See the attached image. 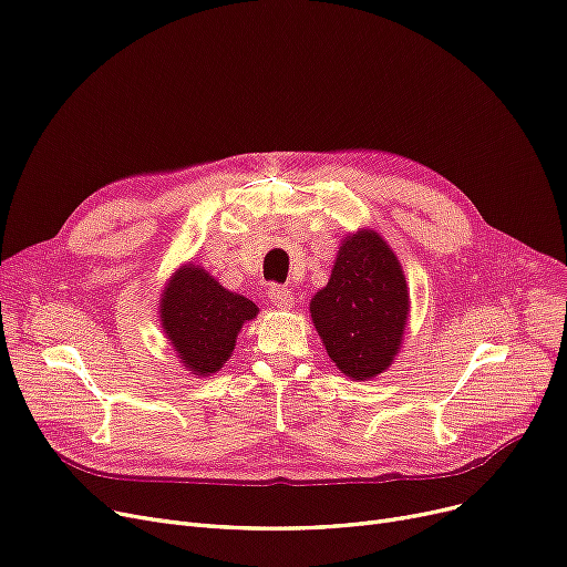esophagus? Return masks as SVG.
Masks as SVG:
<instances>
[{
	"instance_id": "esophagus-1",
	"label": "esophagus",
	"mask_w": 567,
	"mask_h": 567,
	"mask_svg": "<svg viewBox=\"0 0 567 567\" xmlns=\"http://www.w3.org/2000/svg\"><path fill=\"white\" fill-rule=\"evenodd\" d=\"M268 299H270V303H274L276 308H282V310L291 308V303H293L291 291L285 285H276V282L268 287Z\"/></svg>"
}]
</instances>
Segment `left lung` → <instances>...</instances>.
<instances>
[{"label": "left lung", "instance_id": "8db88e82", "mask_svg": "<svg viewBox=\"0 0 567 567\" xmlns=\"http://www.w3.org/2000/svg\"><path fill=\"white\" fill-rule=\"evenodd\" d=\"M408 285L401 264L373 231L340 245L331 280L310 301L312 324L340 371L368 380L396 357L408 319Z\"/></svg>", "mask_w": 567, "mask_h": 567}]
</instances>
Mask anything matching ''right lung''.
<instances>
[{"label":"right lung","mask_w":567,"mask_h":567,"mask_svg":"<svg viewBox=\"0 0 567 567\" xmlns=\"http://www.w3.org/2000/svg\"><path fill=\"white\" fill-rule=\"evenodd\" d=\"M162 327L194 375H210L231 357L240 327L257 306L219 285L204 268L185 266L162 297Z\"/></svg>","instance_id":"1"}]
</instances>
